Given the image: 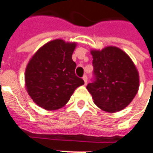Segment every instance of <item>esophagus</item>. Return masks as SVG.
Returning a JSON list of instances; mask_svg holds the SVG:
<instances>
[{
  "instance_id": "34e87169",
  "label": "esophagus",
  "mask_w": 153,
  "mask_h": 153,
  "mask_svg": "<svg viewBox=\"0 0 153 153\" xmlns=\"http://www.w3.org/2000/svg\"><path fill=\"white\" fill-rule=\"evenodd\" d=\"M83 81H84V83L87 84V83H88V77H87V75H84V76L83 77Z\"/></svg>"
}]
</instances>
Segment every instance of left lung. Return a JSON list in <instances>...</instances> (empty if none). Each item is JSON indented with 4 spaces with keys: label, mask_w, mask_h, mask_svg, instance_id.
<instances>
[{
    "label": "left lung",
    "mask_w": 153,
    "mask_h": 153,
    "mask_svg": "<svg viewBox=\"0 0 153 153\" xmlns=\"http://www.w3.org/2000/svg\"><path fill=\"white\" fill-rule=\"evenodd\" d=\"M93 78L87 85L94 103L107 112L124 109L138 93V73L131 59L115 47L92 51Z\"/></svg>",
    "instance_id": "1"
}]
</instances>
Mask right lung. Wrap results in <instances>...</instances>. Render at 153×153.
Masks as SVG:
<instances>
[{"instance_id": "obj_1", "label": "right lung", "mask_w": 153, "mask_h": 153, "mask_svg": "<svg viewBox=\"0 0 153 153\" xmlns=\"http://www.w3.org/2000/svg\"><path fill=\"white\" fill-rule=\"evenodd\" d=\"M75 43L56 39L45 44L32 57L25 71V86L36 104L54 111L66 104L84 82L76 76L72 60Z\"/></svg>"}]
</instances>
